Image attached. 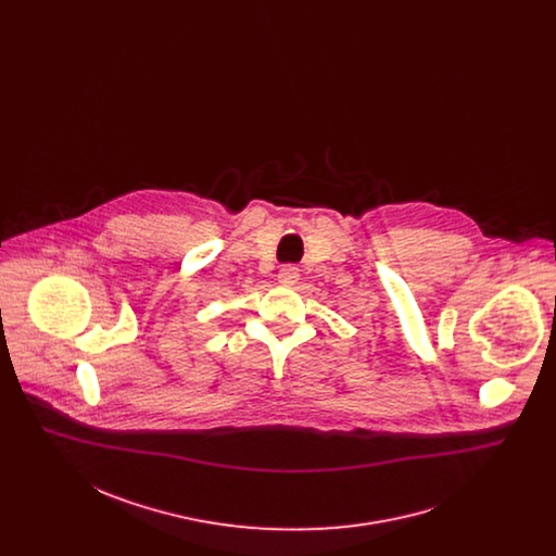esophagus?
Wrapping results in <instances>:
<instances>
[{"instance_id": "1", "label": "esophagus", "mask_w": 556, "mask_h": 556, "mask_svg": "<svg viewBox=\"0 0 556 556\" xmlns=\"http://www.w3.org/2000/svg\"><path fill=\"white\" fill-rule=\"evenodd\" d=\"M279 283L281 286H286V288H291V286H295L298 283V279H300V268L293 265H286L281 270H279Z\"/></svg>"}]
</instances>
